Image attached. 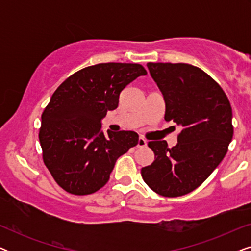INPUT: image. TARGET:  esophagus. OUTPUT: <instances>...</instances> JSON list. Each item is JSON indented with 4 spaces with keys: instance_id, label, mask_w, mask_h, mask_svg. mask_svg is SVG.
I'll return each instance as SVG.
<instances>
[{
    "instance_id": "obj_1",
    "label": "esophagus",
    "mask_w": 251,
    "mask_h": 251,
    "mask_svg": "<svg viewBox=\"0 0 251 251\" xmlns=\"http://www.w3.org/2000/svg\"><path fill=\"white\" fill-rule=\"evenodd\" d=\"M146 145H147L146 139L144 138V137H139V138H138V144H137V146H138V147H145Z\"/></svg>"
}]
</instances>
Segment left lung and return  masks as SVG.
Listing matches in <instances>:
<instances>
[{
    "instance_id": "left-lung-1",
    "label": "left lung",
    "mask_w": 251,
    "mask_h": 251,
    "mask_svg": "<svg viewBox=\"0 0 251 251\" xmlns=\"http://www.w3.org/2000/svg\"><path fill=\"white\" fill-rule=\"evenodd\" d=\"M147 67L163 95L164 120L181 130L171 149L166 140L149 143L155 160L142 168V177L162 197H181L200 186L227 153L232 107L221 85L199 67L183 63Z\"/></svg>"
}]
</instances>
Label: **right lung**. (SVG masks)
Wrapping results in <instances>:
<instances>
[{
    "label": "right lung",
    "mask_w": 251,
    "mask_h": 251,
    "mask_svg": "<svg viewBox=\"0 0 251 251\" xmlns=\"http://www.w3.org/2000/svg\"><path fill=\"white\" fill-rule=\"evenodd\" d=\"M147 72L139 64L102 63L66 78L42 114L43 162L68 193L97 192L109 179L116 160L138 144L135 131L101 130V120L118 107L121 91Z\"/></svg>",
    "instance_id": "obj_1"
}]
</instances>
